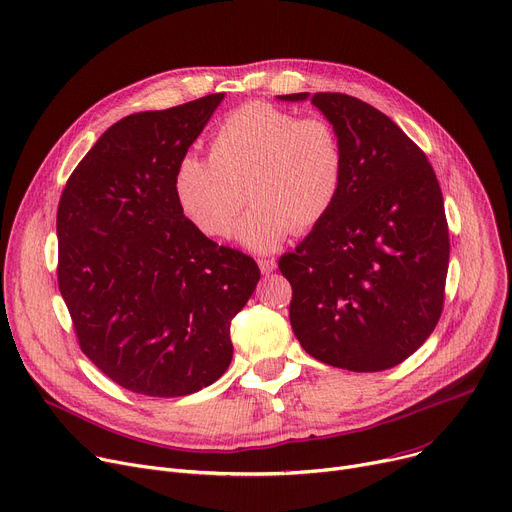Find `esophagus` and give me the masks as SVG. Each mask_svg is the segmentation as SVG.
<instances>
[{
	"instance_id": "1",
	"label": "esophagus",
	"mask_w": 512,
	"mask_h": 512,
	"mask_svg": "<svg viewBox=\"0 0 512 512\" xmlns=\"http://www.w3.org/2000/svg\"><path fill=\"white\" fill-rule=\"evenodd\" d=\"M259 267H261L263 274L267 276V274H271V271L278 267V263H276L274 257H265V259H259Z\"/></svg>"
}]
</instances>
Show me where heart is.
<instances>
[{
	"label": "heart",
	"instance_id": "1",
	"mask_svg": "<svg viewBox=\"0 0 512 512\" xmlns=\"http://www.w3.org/2000/svg\"><path fill=\"white\" fill-rule=\"evenodd\" d=\"M210 160L183 156L173 191L183 216L210 238L232 232L245 195L253 201L238 238L253 251L276 249L309 232L335 208L344 187L346 150L325 117H296L269 102H247L216 127Z\"/></svg>",
	"mask_w": 512,
	"mask_h": 512
}]
</instances>
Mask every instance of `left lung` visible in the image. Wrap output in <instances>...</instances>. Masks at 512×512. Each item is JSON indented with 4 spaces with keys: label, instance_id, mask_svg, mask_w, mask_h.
Returning a JSON list of instances; mask_svg holds the SVG:
<instances>
[{
    "label": "left lung",
    "instance_id": "left-lung-1",
    "mask_svg": "<svg viewBox=\"0 0 512 512\" xmlns=\"http://www.w3.org/2000/svg\"><path fill=\"white\" fill-rule=\"evenodd\" d=\"M311 102L342 135L346 173L331 214L278 261L292 286V331L329 366L387 370L426 342L445 306L440 185L426 154L368 102L342 92Z\"/></svg>",
    "mask_w": 512,
    "mask_h": 512
}]
</instances>
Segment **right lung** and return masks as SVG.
Masks as SVG:
<instances>
[{
  "mask_svg": "<svg viewBox=\"0 0 512 512\" xmlns=\"http://www.w3.org/2000/svg\"><path fill=\"white\" fill-rule=\"evenodd\" d=\"M222 98L117 121L59 199L57 282L80 350L133 393L183 397L218 381L230 323L261 278L253 257L201 234L173 191Z\"/></svg>",
  "mask_w": 512,
  "mask_h": 512,
  "instance_id": "1",
  "label": "right lung"
}]
</instances>
